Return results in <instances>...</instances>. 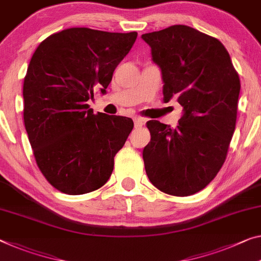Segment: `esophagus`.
<instances>
[{
    "label": "esophagus",
    "mask_w": 261,
    "mask_h": 261,
    "mask_svg": "<svg viewBox=\"0 0 261 261\" xmlns=\"http://www.w3.org/2000/svg\"><path fill=\"white\" fill-rule=\"evenodd\" d=\"M133 121H134V126L135 128H139L141 127L143 123H144V120L142 118H139V117H134L133 118Z\"/></svg>",
    "instance_id": "1"
}]
</instances>
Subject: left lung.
I'll list each match as a JSON object with an SVG mask.
<instances>
[{
	"label": "left lung",
	"instance_id": "1",
	"mask_svg": "<svg viewBox=\"0 0 261 261\" xmlns=\"http://www.w3.org/2000/svg\"><path fill=\"white\" fill-rule=\"evenodd\" d=\"M160 67L163 100L177 99L183 114L176 128L150 120L144 168L153 186L172 196H190L216 177L234 133L239 75L217 38L188 25L143 34Z\"/></svg>",
	"mask_w": 261,
	"mask_h": 261
}]
</instances>
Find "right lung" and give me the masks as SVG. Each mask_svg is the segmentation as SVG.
Instances as JSON below:
<instances>
[{"instance_id":"right-lung-1","label":"right lung","mask_w":261,"mask_h":261,"mask_svg":"<svg viewBox=\"0 0 261 261\" xmlns=\"http://www.w3.org/2000/svg\"><path fill=\"white\" fill-rule=\"evenodd\" d=\"M138 34L71 28L39 44L24 78V125L39 170L67 195L101 188L134 123L93 113L87 100L106 93Z\"/></svg>"}]
</instances>
